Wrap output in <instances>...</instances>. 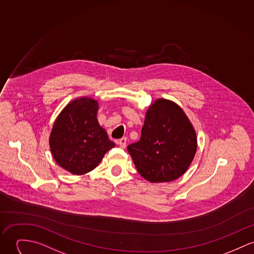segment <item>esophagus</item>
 <instances>
[{
  "mask_svg": "<svg viewBox=\"0 0 254 254\" xmlns=\"http://www.w3.org/2000/svg\"><path fill=\"white\" fill-rule=\"evenodd\" d=\"M118 144H119V146H120L122 149H125L126 146H127V138H126V137L121 138V139L118 141Z\"/></svg>",
  "mask_w": 254,
  "mask_h": 254,
  "instance_id": "34e87169",
  "label": "esophagus"
}]
</instances>
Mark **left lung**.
Listing matches in <instances>:
<instances>
[{"mask_svg": "<svg viewBox=\"0 0 254 254\" xmlns=\"http://www.w3.org/2000/svg\"><path fill=\"white\" fill-rule=\"evenodd\" d=\"M196 150L190 121L178 104L164 98L149 107L140 140L127 147L138 173L151 183L172 182L184 175Z\"/></svg>", "mask_w": 254, "mask_h": 254, "instance_id": "left-lung-1", "label": "left lung"}]
</instances>
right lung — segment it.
I'll return each instance as SVG.
<instances>
[{"mask_svg":"<svg viewBox=\"0 0 254 254\" xmlns=\"http://www.w3.org/2000/svg\"><path fill=\"white\" fill-rule=\"evenodd\" d=\"M98 103L80 98L68 103L56 119L49 138L50 150L61 167L74 175L95 169L115 143L98 124Z\"/></svg>","mask_w":254,"mask_h":254,"instance_id":"right-lung-1","label":"right lung"}]
</instances>
